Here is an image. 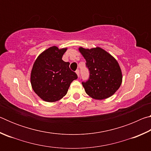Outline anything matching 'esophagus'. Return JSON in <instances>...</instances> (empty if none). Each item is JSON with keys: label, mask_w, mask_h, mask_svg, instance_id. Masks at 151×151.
<instances>
[{"label": "esophagus", "mask_w": 151, "mask_h": 151, "mask_svg": "<svg viewBox=\"0 0 151 151\" xmlns=\"http://www.w3.org/2000/svg\"><path fill=\"white\" fill-rule=\"evenodd\" d=\"M76 75H77L78 77H79V76H80V71H79V70H76Z\"/></svg>", "instance_id": "34e87169"}]
</instances>
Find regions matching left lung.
<instances>
[{
  "mask_svg": "<svg viewBox=\"0 0 151 151\" xmlns=\"http://www.w3.org/2000/svg\"><path fill=\"white\" fill-rule=\"evenodd\" d=\"M85 58L89 78L82 82L86 93L93 99L102 100L109 98L119 88L122 73L115 58L100 47L85 49L79 48Z\"/></svg>",
  "mask_w": 151,
  "mask_h": 151,
  "instance_id": "1",
  "label": "left lung"
}]
</instances>
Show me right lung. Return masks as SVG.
I'll return each instance as SVG.
<instances>
[{
  "label": "right lung",
  "instance_id": "right-lung-1",
  "mask_svg": "<svg viewBox=\"0 0 151 151\" xmlns=\"http://www.w3.org/2000/svg\"><path fill=\"white\" fill-rule=\"evenodd\" d=\"M67 48H48L33 65L30 83L33 91L47 102H55L66 95L70 83L78 78L69 68L70 63L62 60Z\"/></svg>",
  "mask_w": 151,
  "mask_h": 151
}]
</instances>
